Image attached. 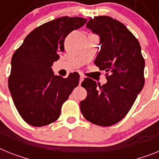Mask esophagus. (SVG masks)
<instances>
[{"label": "esophagus", "mask_w": 159, "mask_h": 159, "mask_svg": "<svg viewBox=\"0 0 159 159\" xmlns=\"http://www.w3.org/2000/svg\"><path fill=\"white\" fill-rule=\"evenodd\" d=\"M83 80H84V77H83V76H82V75L80 76V79H79V83H80V84L82 83V82H83Z\"/></svg>", "instance_id": "obj_1"}]
</instances>
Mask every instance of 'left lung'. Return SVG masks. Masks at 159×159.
<instances>
[{"mask_svg":"<svg viewBox=\"0 0 159 159\" xmlns=\"http://www.w3.org/2000/svg\"><path fill=\"white\" fill-rule=\"evenodd\" d=\"M86 28L99 36L101 48L94 63L107 73V82L98 87L95 81L85 78L82 86L87 96L80 108L88 121L111 126L127 115L142 90L145 61L138 40L120 22L98 16L91 18Z\"/></svg>","mask_w":159,"mask_h":159,"instance_id":"8db88e82","label":"left lung"}]
</instances>
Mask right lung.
<instances>
[{"instance_id":"add662e5","label":"right lung","mask_w":159,"mask_h":159,"mask_svg":"<svg viewBox=\"0 0 159 159\" xmlns=\"http://www.w3.org/2000/svg\"><path fill=\"white\" fill-rule=\"evenodd\" d=\"M86 18L61 17L32 30L13 55L9 89L24 120L41 127L59 118L61 107L79 84V74L55 75L52 66L64 51L65 39L82 27Z\"/></svg>"}]
</instances>
